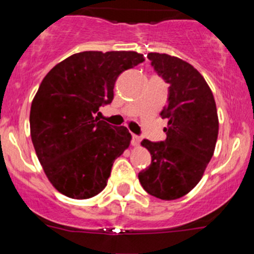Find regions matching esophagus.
Listing matches in <instances>:
<instances>
[{
    "instance_id": "esophagus-1",
    "label": "esophagus",
    "mask_w": 254,
    "mask_h": 254,
    "mask_svg": "<svg viewBox=\"0 0 254 254\" xmlns=\"http://www.w3.org/2000/svg\"><path fill=\"white\" fill-rule=\"evenodd\" d=\"M141 141V139H140V136H137L136 134H131V145L132 146H137Z\"/></svg>"
}]
</instances>
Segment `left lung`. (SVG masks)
<instances>
[{
  "label": "left lung",
  "instance_id": "obj_1",
  "mask_svg": "<svg viewBox=\"0 0 254 254\" xmlns=\"http://www.w3.org/2000/svg\"><path fill=\"white\" fill-rule=\"evenodd\" d=\"M155 72L168 87V101L161 112L168 120L165 141L142 140L151 165L139 173L142 188L162 200H175L191 190L214 155L219 134L216 104L203 76L186 61L150 53Z\"/></svg>",
  "mask_w": 254,
  "mask_h": 254
}]
</instances>
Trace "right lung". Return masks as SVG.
<instances>
[{"mask_svg":"<svg viewBox=\"0 0 254 254\" xmlns=\"http://www.w3.org/2000/svg\"><path fill=\"white\" fill-rule=\"evenodd\" d=\"M142 61L135 51H82L40 83L30 108V136L45 175L64 195L88 199L106 188L131 135L96 115L112 103L118 76Z\"/></svg>","mask_w":254,"mask_h":254,"instance_id":"obj_1","label":"right lung"}]
</instances>
